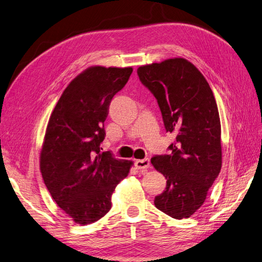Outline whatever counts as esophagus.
<instances>
[{
    "label": "esophagus",
    "mask_w": 262,
    "mask_h": 262,
    "mask_svg": "<svg viewBox=\"0 0 262 262\" xmlns=\"http://www.w3.org/2000/svg\"><path fill=\"white\" fill-rule=\"evenodd\" d=\"M135 166H136V168H137V169L145 170V169H147V168H149L150 162H149V159H148V158L139 159V160H136Z\"/></svg>",
    "instance_id": "1"
}]
</instances>
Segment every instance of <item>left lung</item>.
<instances>
[{
	"mask_svg": "<svg viewBox=\"0 0 262 262\" xmlns=\"http://www.w3.org/2000/svg\"><path fill=\"white\" fill-rule=\"evenodd\" d=\"M137 74L157 99L166 132L177 135L169 154L151 158L167 179L154 204L172 218H189L205 203L221 169L216 99L203 74L185 58L140 66Z\"/></svg>",
	"mask_w": 262,
	"mask_h": 262,
	"instance_id": "obj_1",
	"label": "left lung"
}]
</instances>
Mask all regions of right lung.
Segmentation results:
<instances>
[{
	"label": "right lung",
	"mask_w": 262,
	"mask_h": 262,
	"mask_svg": "<svg viewBox=\"0 0 262 262\" xmlns=\"http://www.w3.org/2000/svg\"><path fill=\"white\" fill-rule=\"evenodd\" d=\"M132 73V67H90L66 87L50 117L39 157L42 177L76 224L95 223L110 211L113 191L133 165L100 147L110 104Z\"/></svg>",
	"instance_id": "add662e5"
}]
</instances>
